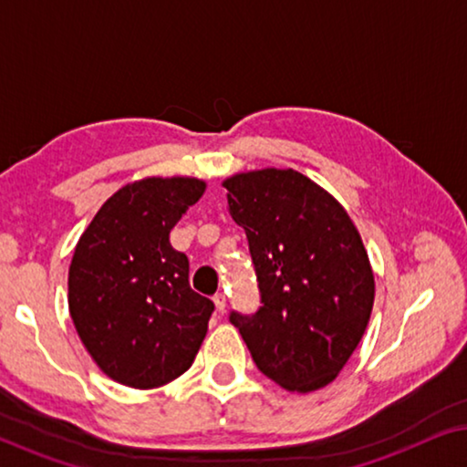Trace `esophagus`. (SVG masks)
I'll list each match as a JSON object with an SVG mask.
<instances>
[{"label": "esophagus", "mask_w": 467, "mask_h": 467, "mask_svg": "<svg viewBox=\"0 0 467 467\" xmlns=\"http://www.w3.org/2000/svg\"><path fill=\"white\" fill-rule=\"evenodd\" d=\"M214 306H216V310L221 312H225V308H227V297H225V293H216L214 296Z\"/></svg>", "instance_id": "esophagus-1"}]
</instances>
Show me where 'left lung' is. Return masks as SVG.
<instances>
[{"label":"left lung","instance_id":"8db88e82","mask_svg":"<svg viewBox=\"0 0 467 467\" xmlns=\"http://www.w3.org/2000/svg\"><path fill=\"white\" fill-rule=\"evenodd\" d=\"M244 229L261 306L232 312L253 361L297 393L340 374L368 327L374 274L361 235L336 197L296 170H254L223 182Z\"/></svg>","mask_w":467,"mask_h":467}]
</instances>
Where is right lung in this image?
<instances>
[{"instance_id":"add662e5","label":"right lung","mask_w":467,"mask_h":467,"mask_svg":"<svg viewBox=\"0 0 467 467\" xmlns=\"http://www.w3.org/2000/svg\"><path fill=\"white\" fill-rule=\"evenodd\" d=\"M200 178H144L119 189L76 244L67 304L82 344L112 380L155 389L187 372L214 304L189 286L171 227L200 200Z\"/></svg>"}]
</instances>
